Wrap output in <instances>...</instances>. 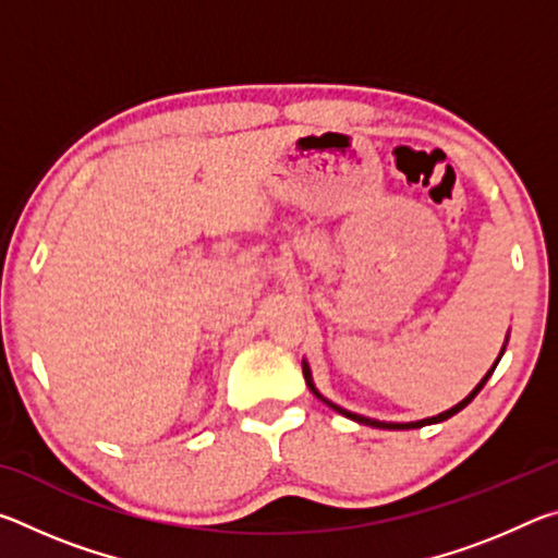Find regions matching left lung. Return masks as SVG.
Masks as SVG:
<instances>
[{
  "label": "left lung",
  "mask_w": 558,
  "mask_h": 558,
  "mask_svg": "<svg viewBox=\"0 0 558 558\" xmlns=\"http://www.w3.org/2000/svg\"><path fill=\"white\" fill-rule=\"evenodd\" d=\"M507 344V342H505ZM502 354H505V347H502V352H499V356H497V362L499 359H502ZM497 362L493 364V369H489L485 376H483V381H480L475 389H472L465 399H462L458 405H452V409H448V411H442V413H438V415H433V418H423V421H413V423H386V421H376V418H366V415H359V413H352V411H347V409H342V405H337V403H332V401H327L323 393H319L317 389H315V384H313V374H310V366H307V362H302V374H305V381H307V386H310V391H313L317 399H323L329 409H335L337 413H342V415H347V418H352V421H356V423H364V426H372V428H389V430H409V428H423V426H430V423H440V421H446V418H450V415H456L458 411H462L465 409V405L475 399V396L480 393V389H483V386L487 384V379L489 376H493V372H495V366H497Z\"/></svg>",
  "instance_id": "left-lung-1"
}]
</instances>
